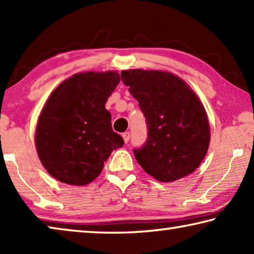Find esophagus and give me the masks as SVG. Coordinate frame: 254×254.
<instances>
[{
  "mask_svg": "<svg viewBox=\"0 0 254 254\" xmlns=\"http://www.w3.org/2000/svg\"><path fill=\"white\" fill-rule=\"evenodd\" d=\"M122 136H123V139H124V142L127 143L128 140H130V132H124L123 134H122Z\"/></svg>",
  "mask_w": 254,
  "mask_h": 254,
  "instance_id": "esophagus-1",
  "label": "esophagus"
}]
</instances>
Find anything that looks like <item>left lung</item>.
Listing matches in <instances>:
<instances>
[{
	"label": "left lung",
	"instance_id": "8db88e82",
	"mask_svg": "<svg viewBox=\"0 0 254 254\" xmlns=\"http://www.w3.org/2000/svg\"><path fill=\"white\" fill-rule=\"evenodd\" d=\"M145 118L148 137L133 150L144 171L159 182L191 174L209 145V126L203 104L179 77L159 70L121 72Z\"/></svg>",
	"mask_w": 254,
	"mask_h": 254
}]
</instances>
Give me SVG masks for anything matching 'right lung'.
<instances>
[{"label": "right lung", "instance_id": "obj_1", "mask_svg": "<svg viewBox=\"0 0 254 254\" xmlns=\"http://www.w3.org/2000/svg\"><path fill=\"white\" fill-rule=\"evenodd\" d=\"M119 81L117 71L79 72L47 101L38 120L36 147L42 165L59 182L76 186L93 182L112 151L124 144L105 109Z\"/></svg>", "mask_w": 254, "mask_h": 254}]
</instances>
